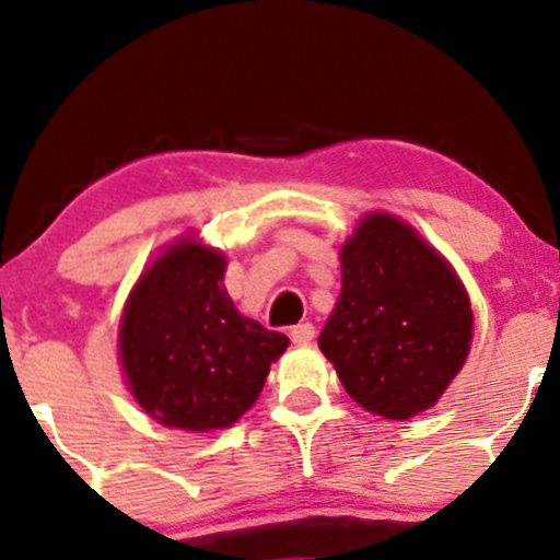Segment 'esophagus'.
<instances>
[{
    "label": "esophagus",
    "mask_w": 560,
    "mask_h": 560,
    "mask_svg": "<svg viewBox=\"0 0 560 560\" xmlns=\"http://www.w3.org/2000/svg\"><path fill=\"white\" fill-rule=\"evenodd\" d=\"M291 339L296 341V345H306V341L315 339V326H312V323H299V326L291 328Z\"/></svg>",
    "instance_id": "34e87169"
}]
</instances>
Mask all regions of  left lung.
<instances>
[{"label": "left lung", "mask_w": 560, "mask_h": 560, "mask_svg": "<svg viewBox=\"0 0 560 560\" xmlns=\"http://www.w3.org/2000/svg\"><path fill=\"white\" fill-rule=\"evenodd\" d=\"M470 339V299L446 258L393 215H369L341 248V296L317 339L347 395L376 417H413L459 374Z\"/></svg>", "instance_id": "1"}]
</instances>
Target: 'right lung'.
I'll use <instances>...</instances> for the list:
<instances>
[{
    "instance_id": "add662e5",
    "label": "right lung",
    "mask_w": 560,
    "mask_h": 560,
    "mask_svg": "<svg viewBox=\"0 0 560 560\" xmlns=\"http://www.w3.org/2000/svg\"><path fill=\"white\" fill-rule=\"evenodd\" d=\"M224 272L221 254L178 243L141 275L125 306V374L160 424L202 432L237 422L285 352V334L234 310Z\"/></svg>"
}]
</instances>
